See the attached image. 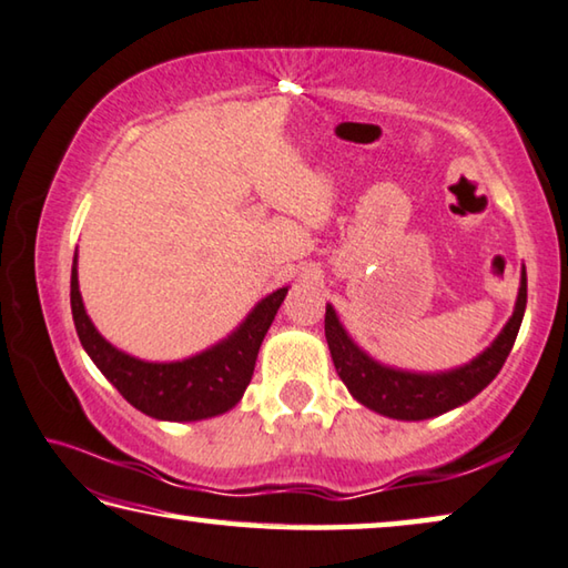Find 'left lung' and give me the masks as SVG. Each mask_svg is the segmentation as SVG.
Masks as SVG:
<instances>
[{"label":"left lung","mask_w":568,"mask_h":568,"mask_svg":"<svg viewBox=\"0 0 568 568\" xmlns=\"http://www.w3.org/2000/svg\"><path fill=\"white\" fill-rule=\"evenodd\" d=\"M526 295L524 267L516 311H513L506 328L498 333V338L480 356H475L470 364L439 374L404 372V368L374 362L366 351L354 344L346 328L341 326L333 305H326V341L333 366H336L341 382L348 386L351 397L362 402L364 407L384 414V417L407 422L437 417V414H445L470 402L475 394H480L498 376L513 344H516L520 321H524L526 313Z\"/></svg>","instance_id":"left-lung-1"}]
</instances>
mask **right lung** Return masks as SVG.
<instances>
[{
	"label": "right lung",
	"mask_w": 568,
	"mask_h": 568,
	"mask_svg": "<svg viewBox=\"0 0 568 568\" xmlns=\"http://www.w3.org/2000/svg\"><path fill=\"white\" fill-rule=\"evenodd\" d=\"M287 287L270 293L227 338L202 354L182 362H141L123 354L98 333L88 318L83 295L78 287V252L70 275V308L75 331L88 356L101 368L121 397L139 412L164 422H200L230 412L242 399L255 372L257 351L285 301Z\"/></svg>",
	"instance_id": "right-lung-1"
}]
</instances>
